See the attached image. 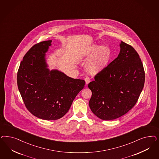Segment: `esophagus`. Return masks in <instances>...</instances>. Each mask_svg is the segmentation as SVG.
<instances>
[{
  "mask_svg": "<svg viewBox=\"0 0 159 159\" xmlns=\"http://www.w3.org/2000/svg\"><path fill=\"white\" fill-rule=\"evenodd\" d=\"M85 81L86 82V84L87 85L88 84H89V82H90V78L89 77H86L85 78Z\"/></svg>",
  "mask_w": 159,
  "mask_h": 159,
  "instance_id": "obj_1",
  "label": "esophagus"
}]
</instances>
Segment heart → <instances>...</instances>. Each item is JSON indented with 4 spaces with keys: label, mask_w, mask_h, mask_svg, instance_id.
<instances>
[{
    "label": "heart",
    "mask_w": 159,
    "mask_h": 159,
    "mask_svg": "<svg viewBox=\"0 0 159 159\" xmlns=\"http://www.w3.org/2000/svg\"><path fill=\"white\" fill-rule=\"evenodd\" d=\"M109 56V52L107 48L93 46L82 54L81 58H89L92 57L88 62L87 68L90 72L96 73L102 68L108 61Z\"/></svg>",
    "instance_id": "heart-1"
}]
</instances>
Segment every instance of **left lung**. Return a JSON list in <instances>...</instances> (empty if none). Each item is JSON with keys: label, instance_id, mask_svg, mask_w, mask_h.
<instances>
[{"label": "left lung", "instance_id": "8db88e82", "mask_svg": "<svg viewBox=\"0 0 159 159\" xmlns=\"http://www.w3.org/2000/svg\"><path fill=\"white\" fill-rule=\"evenodd\" d=\"M120 51L113 61L89 82L92 91L89 105L92 112L105 120L119 118L136 103L143 88L142 62L133 47L121 41Z\"/></svg>", "mask_w": 159, "mask_h": 159}]
</instances>
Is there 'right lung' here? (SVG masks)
Returning <instances> with one entry per match:
<instances>
[{
	"mask_svg": "<svg viewBox=\"0 0 159 159\" xmlns=\"http://www.w3.org/2000/svg\"><path fill=\"white\" fill-rule=\"evenodd\" d=\"M51 41H42L32 47L21 62L17 75L26 108L36 117L48 120L64 116L85 84L83 80L48 69L45 56Z\"/></svg>",
	"mask_w": 159,
	"mask_h": 159,
	"instance_id": "right-lung-1",
	"label": "right lung"
}]
</instances>
